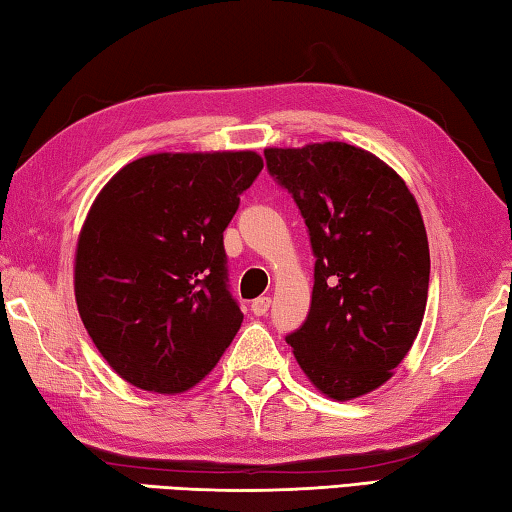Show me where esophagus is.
<instances>
[{
	"instance_id": "34e87169",
	"label": "esophagus",
	"mask_w": 512,
	"mask_h": 512,
	"mask_svg": "<svg viewBox=\"0 0 512 512\" xmlns=\"http://www.w3.org/2000/svg\"><path fill=\"white\" fill-rule=\"evenodd\" d=\"M270 304H272L270 297H258V299L251 301V313L261 317V315H265L267 311H270Z\"/></svg>"
}]
</instances>
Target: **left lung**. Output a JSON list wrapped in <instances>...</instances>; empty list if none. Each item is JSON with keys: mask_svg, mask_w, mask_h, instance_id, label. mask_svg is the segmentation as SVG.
Returning a JSON list of instances; mask_svg holds the SVG:
<instances>
[{"mask_svg": "<svg viewBox=\"0 0 512 512\" xmlns=\"http://www.w3.org/2000/svg\"><path fill=\"white\" fill-rule=\"evenodd\" d=\"M311 233L315 286L306 322L288 335L317 390L349 401L381 388L420 333L429 297V240L406 181L347 142L267 147Z\"/></svg>", "mask_w": 512, "mask_h": 512, "instance_id": "left-lung-1", "label": "left lung"}]
</instances>
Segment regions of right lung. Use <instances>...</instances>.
Instances as JSON below:
<instances>
[{
	"label": "right lung",
	"instance_id": "add662e5",
	"mask_svg": "<svg viewBox=\"0 0 512 512\" xmlns=\"http://www.w3.org/2000/svg\"><path fill=\"white\" fill-rule=\"evenodd\" d=\"M263 158L161 152L99 190L74 251L81 322L115 374L181 395L217 365L242 313L226 288L224 229Z\"/></svg>",
	"mask_w": 512,
	"mask_h": 512
}]
</instances>
